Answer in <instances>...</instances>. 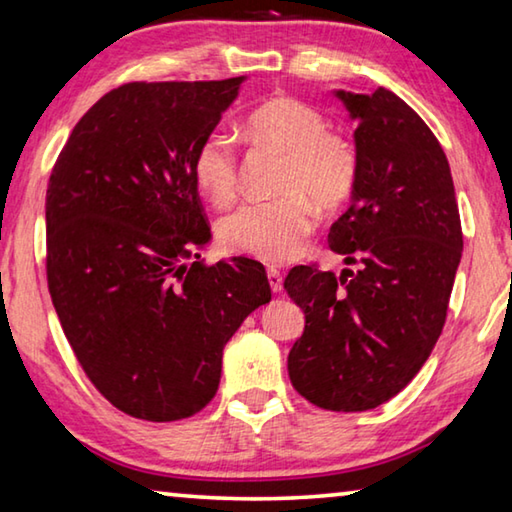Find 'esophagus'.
<instances>
[{
  "mask_svg": "<svg viewBox=\"0 0 512 512\" xmlns=\"http://www.w3.org/2000/svg\"><path fill=\"white\" fill-rule=\"evenodd\" d=\"M266 278H269V285L271 289L278 294V291H282V273L278 269H269L266 271Z\"/></svg>",
  "mask_w": 512,
  "mask_h": 512,
  "instance_id": "1",
  "label": "esophagus"
}]
</instances>
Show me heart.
Wrapping results in <instances>:
<instances>
[{
    "label": "heart",
    "instance_id": "1",
    "mask_svg": "<svg viewBox=\"0 0 512 512\" xmlns=\"http://www.w3.org/2000/svg\"><path fill=\"white\" fill-rule=\"evenodd\" d=\"M246 129L257 143L287 152L278 189L282 196L248 202L218 225V239L230 253L248 255L266 264H282L300 255L314 230V200L337 207L358 182V150L337 132L312 104L296 97H273L250 113ZM237 148L223 132H212L193 154L198 189L223 207L237 196Z\"/></svg>",
    "mask_w": 512,
    "mask_h": 512
}]
</instances>
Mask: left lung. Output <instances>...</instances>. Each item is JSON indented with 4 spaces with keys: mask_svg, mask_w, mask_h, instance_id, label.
Wrapping results in <instances>:
<instances>
[{
    "mask_svg": "<svg viewBox=\"0 0 512 512\" xmlns=\"http://www.w3.org/2000/svg\"><path fill=\"white\" fill-rule=\"evenodd\" d=\"M358 123V182L328 241L358 271L296 266L285 278L305 314L287 369L300 396L335 412L378 408L417 376L440 337L462 255L451 168L399 95L335 91Z\"/></svg>",
    "mask_w": 512,
    "mask_h": 512,
    "instance_id": "8db88e82",
    "label": "left lung"
}]
</instances>
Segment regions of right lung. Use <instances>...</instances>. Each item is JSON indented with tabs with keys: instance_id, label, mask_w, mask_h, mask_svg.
<instances>
[{
	"instance_id": "1",
	"label": "right lung",
	"mask_w": 512,
	"mask_h": 512,
	"mask_svg": "<svg viewBox=\"0 0 512 512\" xmlns=\"http://www.w3.org/2000/svg\"><path fill=\"white\" fill-rule=\"evenodd\" d=\"M246 77L132 81L72 129L47 184V287L81 369L125 415H196L223 348L271 300L248 257L207 266L193 154ZM192 262L189 263L188 259Z\"/></svg>"
}]
</instances>
